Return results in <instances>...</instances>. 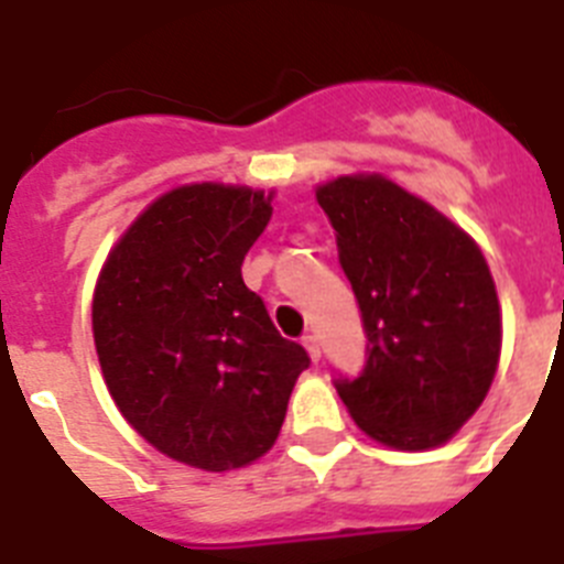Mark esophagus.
Segmentation results:
<instances>
[{
  "label": "esophagus",
  "mask_w": 564,
  "mask_h": 564,
  "mask_svg": "<svg viewBox=\"0 0 564 564\" xmlns=\"http://www.w3.org/2000/svg\"><path fill=\"white\" fill-rule=\"evenodd\" d=\"M302 344H305V350H307V356H311V361H318V358H322V347H318L316 336H305L302 338Z\"/></svg>",
  "instance_id": "34e87169"
}]
</instances>
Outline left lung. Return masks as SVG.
Returning <instances> with one entry per match:
<instances>
[{
	"mask_svg": "<svg viewBox=\"0 0 564 564\" xmlns=\"http://www.w3.org/2000/svg\"><path fill=\"white\" fill-rule=\"evenodd\" d=\"M316 200L367 333L364 370L333 381L338 398L383 446H441L475 415L500 361V302L480 248L381 174L338 177Z\"/></svg>",
	"mask_w": 564,
	"mask_h": 564,
	"instance_id": "8db88e82",
	"label": "left lung"
}]
</instances>
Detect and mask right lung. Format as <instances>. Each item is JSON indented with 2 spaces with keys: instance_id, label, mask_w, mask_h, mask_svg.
<instances>
[{
  "instance_id": "right-lung-1",
  "label": "right lung",
  "mask_w": 564,
  "mask_h": 564,
  "mask_svg": "<svg viewBox=\"0 0 564 564\" xmlns=\"http://www.w3.org/2000/svg\"><path fill=\"white\" fill-rule=\"evenodd\" d=\"M271 212V197L248 186L172 188L118 239L93 296L98 361L121 415L203 471L265 455L311 367L242 282Z\"/></svg>"
}]
</instances>
